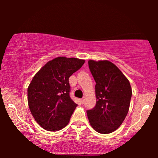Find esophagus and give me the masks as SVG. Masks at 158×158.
I'll return each instance as SVG.
<instances>
[{
  "label": "esophagus",
  "instance_id": "34e87169",
  "mask_svg": "<svg viewBox=\"0 0 158 158\" xmlns=\"http://www.w3.org/2000/svg\"><path fill=\"white\" fill-rule=\"evenodd\" d=\"M81 103H84V101H85V98H81Z\"/></svg>",
  "mask_w": 158,
  "mask_h": 158
}]
</instances>
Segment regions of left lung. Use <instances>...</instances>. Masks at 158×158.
I'll return each mask as SVG.
<instances>
[{
  "mask_svg": "<svg viewBox=\"0 0 158 158\" xmlns=\"http://www.w3.org/2000/svg\"><path fill=\"white\" fill-rule=\"evenodd\" d=\"M96 81V104L88 110L90 124L95 131L109 134L121 126L129 111L131 88L122 71L109 60H88Z\"/></svg>",
  "mask_w": 158,
  "mask_h": 158,
  "instance_id": "8db88e82",
  "label": "left lung"
}]
</instances>
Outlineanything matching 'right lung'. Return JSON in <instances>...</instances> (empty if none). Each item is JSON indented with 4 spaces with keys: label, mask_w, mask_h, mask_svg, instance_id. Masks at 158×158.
<instances>
[{
    "label": "right lung",
    "mask_w": 158,
    "mask_h": 158,
    "mask_svg": "<svg viewBox=\"0 0 158 158\" xmlns=\"http://www.w3.org/2000/svg\"><path fill=\"white\" fill-rule=\"evenodd\" d=\"M85 60L58 57L47 62L31 80L27 90L30 111L40 127L59 131L66 127L77 106L70 97L69 77Z\"/></svg>",
    "instance_id": "right-lung-1"
}]
</instances>
